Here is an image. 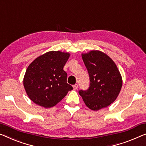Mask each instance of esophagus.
I'll return each instance as SVG.
<instances>
[{"label":"esophagus","instance_id":"1","mask_svg":"<svg viewBox=\"0 0 146 146\" xmlns=\"http://www.w3.org/2000/svg\"><path fill=\"white\" fill-rule=\"evenodd\" d=\"M73 87L74 90H77V88H78V84H74V85L73 86Z\"/></svg>","mask_w":146,"mask_h":146}]
</instances>
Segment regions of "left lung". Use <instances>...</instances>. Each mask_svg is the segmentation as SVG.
I'll use <instances>...</instances> for the list:
<instances>
[{
	"label": "left lung",
	"instance_id": "1",
	"mask_svg": "<svg viewBox=\"0 0 146 146\" xmlns=\"http://www.w3.org/2000/svg\"><path fill=\"white\" fill-rule=\"evenodd\" d=\"M82 58L88 71L90 85L86 90H80L86 106L97 111L113 103L120 92L122 77L117 67L104 52L92 50L82 54Z\"/></svg>",
	"mask_w": 146,
	"mask_h": 146
}]
</instances>
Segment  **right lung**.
I'll return each mask as SVG.
<instances>
[{
	"mask_svg": "<svg viewBox=\"0 0 146 146\" xmlns=\"http://www.w3.org/2000/svg\"><path fill=\"white\" fill-rule=\"evenodd\" d=\"M69 57V53L50 51L36 58L28 66L23 86L35 104L52 108L73 90L67 82V73L63 69Z\"/></svg>",
	"mask_w": 146,
	"mask_h": 146,
	"instance_id": "1",
	"label": "right lung"
}]
</instances>
